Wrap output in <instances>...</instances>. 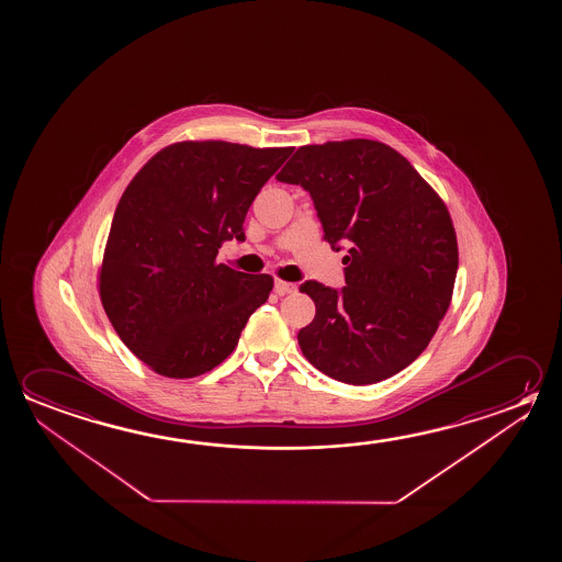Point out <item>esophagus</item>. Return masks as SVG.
Returning a JSON list of instances; mask_svg holds the SVG:
<instances>
[{"label":"esophagus","mask_w":562,"mask_h":562,"mask_svg":"<svg viewBox=\"0 0 562 562\" xmlns=\"http://www.w3.org/2000/svg\"><path fill=\"white\" fill-rule=\"evenodd\" d=\"M274 292L278 295L292 294V292H295V284H290V282H284V280H277L274 282Z\"/></svg>","instance_id":"1"}]
</instances>
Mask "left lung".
<instances>
[{
  "instance_id": "obj_1",
  "label": "left lung",
  "mask_w": 562,
  "mask_h": 562,
  "mask_svg": "<svg viewBox=\"0 0 562 562\" xmlns=\"http://www.w3.org/2000/svg\"><path fill=\"white\" fill-rule=\"evenodd\" d=\"M277 178L307 190L323 239L347 247L342 290L300 285L315 304L297 333L305 359L352 386L409 367L451 304L459 247L447 205L397 150L369 138L300 147Z\"/></svg>"
}]
</instances>
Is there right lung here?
<instances>
[{"mask_svg":"<svg viewBox=\"0 0 562 562\" xmlns=\"http://www.w3.org/2000/svg\"><path fill=\"white\" fill-rule=\"evenodd\" d=\"M292 147L184 140L162 148L121 195L100 268L113 329L148 369L193 378L222 364L274 280L217 265Z\"/></svg>","mask_w":562,"mask_h":562,"instance_id":"right-lung-1","label":"right lung"}]
</instances>
